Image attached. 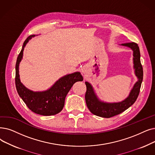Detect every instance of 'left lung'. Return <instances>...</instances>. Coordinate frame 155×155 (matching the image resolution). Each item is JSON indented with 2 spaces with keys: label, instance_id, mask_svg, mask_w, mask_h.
<instances>
[{
  "label": "left lung",
  "instance_id": "obj_1",
  "mask_svg": "<svg viewBox=\"0 0 155 155\" xmlns=\"http://www.w3.org/2000/svg\"><path fill=\"white\" fill-rule=\"evenodd\" d=\"M122 45L129 47L133 51L134 68L135 69L136 75L138 78V81L134 85L129 97L120 103H106L100 101L96 97L91 85L85 82L87 91L85 93V102L90 111L94 115L104 118H110L119 115L121 113L129 108L132 106L139 96L141 84L143 79V69L140 63V54L139 48L135 42L125 43Z\"/></svg>",
  "mask_w": 155,
  "mask_h": 155
}]
</instances>
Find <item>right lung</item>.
Wrapping results in <instances>:
<instances>
[{
    "label": "right lung",
    "instance_id": "add662e5",
    "mask_svg": "<svg viewBox=\"0 0 155 155\" xmlns=\"http://www.w3.org/2000/svg\"><path fill=\"white\" fill-rule=\"evenodd\" d=\"M34 35L29 36L23 43L16 63L15 84L19 96L26 105L33 113L40 115L50 116L61 111L64 105L65 97L73 85L78 81H82L83 77L79 72L69 74L58 80L51 89L44 92H33L21 84L19 75V64L23 58L25 46Z\"/></svg>",
    "mask_w": 155,
    "mask_h": 155
}]
</instances>
